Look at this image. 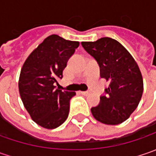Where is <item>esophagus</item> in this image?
I'll return each mask as SVG.
<instances>
[{
    "label": "esophagus",
    "mask_w": 156,
    "mask_h": 156,
    "mask_svg": "<svg viewBox=\"0 0 156 156\" xmlns=\"http://www.w3.org/2000/svg\"><path fill=\"white\" fill-rule=\"evenodd\" d=\"M81 93L83 95H88V94H89V92H88V91H81Z\"/></svg>",
    "instance_id": "1"
}]
</instances>
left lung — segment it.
<instances>
[{
    "label": "left lung",
    "instance_id": "8db88e82",
    "mask_svg": "<svg viewBox=\"0 0 156 156\" xmlns=\"http://www.w3.org/2000/svg\"><path fill=\"white\" fill-rule=\"evenodd\" d=\"M83 48L100 67V75L109 81L100 103L91 108L100 122L117 125L135 110L143 92V80L135 59L116 40L103 37L96 41H82Z\"/></svg>",
    "mask_w": 156,
    "mask_h": 156
}]
</instances>
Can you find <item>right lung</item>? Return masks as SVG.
<instances>
[{"instance_id": "1", "label": "right lung", "mask_w": 156, "mask_h": 156, "mask_svg": "<svg viewBox=\"0 0 156 156\" xmlns=\"http://www.w3.org/2000/svg\"><path fill=\"white\" fill-rule=\"evenodd\" d=\"M79 41L52 34L29 56L21 70L19 92L31 118L42 128L55 129L69 116V102L75 92L62 91L54 86L62 78V72Z\"/></svg>"}]
</instances>
